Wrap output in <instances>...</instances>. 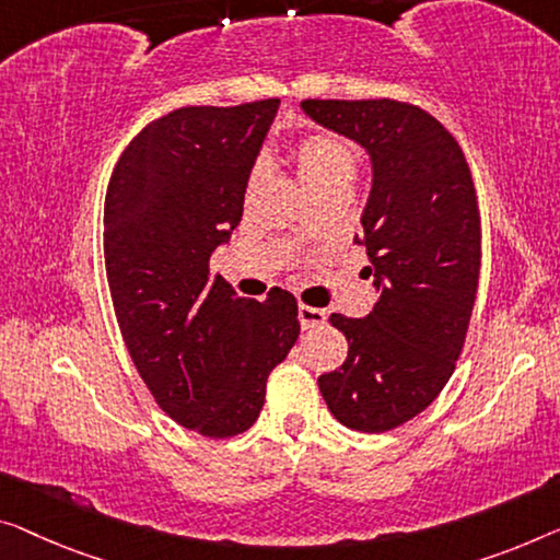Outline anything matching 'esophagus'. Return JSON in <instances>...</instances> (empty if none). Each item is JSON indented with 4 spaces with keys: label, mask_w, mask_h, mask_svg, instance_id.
<instances>
[{
    "label": "esophagus",
    "mask_w": 560,
    "mask_h": 560,
    "mask_svg": "<svg viewBox=\"0 0 560 560\" xmlns=\"http://www.w3.org/2000/svg\"><path fill=\"white\" fill-rule=\"evenodd\" d=\"M324 322H327V312H324V308L299 304V324H302L304 329L319 327V324H324Z\"/></svg>",
    "instance_id": "obj_1"
}]
</instances>
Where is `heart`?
Returning a JSON list of instances; mask_svg holds the SVG:
<instances>
[{
	"label": "heart",
	"mask_w": 560,
	"mask_h": 560,
	"mask_svg": "<svg viewBox=\"0 0 560 560\" xmlns=\"http://www.w3.org/2000/svg\"><path fill=\"white\" fill-rule=\"evenodd\" d=\"M291 163H294L299 180L312 196L324 190H349L357 175V155L345 140L329 132H312L299 138L291 145ZM258 168L252 173V183L258 178Z\"/></svg>",
	"instance_id": "heart-1"
}]
</instances>
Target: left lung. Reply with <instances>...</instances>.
<instances>
[{"label": "left lung", "mask_w": 560, "mask_h": 560, "mask_svg": "<svg viewBox=\"0 0 560 560\" xmlns=\"http://www.w3.org/2000/svg\"><path fill=\"white\" fill-rule=\"evenodd\" d=\"M302 107L372 155L362 246L380 302L366 319L329 316L349 352L322 374L319 389L341 424L387 432L432 405L463 352L480 277L470 165L445 125L412 103L304 100Z\"/></svg>", "instance_id": "left-lung-1"}]
</instances>
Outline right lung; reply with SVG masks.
<instances>
[{
    "instance_id": "right-lung-1",
    "label": "right lung",
    "mask_w": 560,
    "mask_h": 560,
    "mask_svg": "<svg viewBox=\"0 0 560 560\" xmlns=\"http://www.w3.org/2000/svg\"><path fill=\"white\" fill-rule=\"evenodd\" d=\"M277 107L271 97L165 113L107 183L105 271L125 347L158 407L211 440L252 428L299 337L294 294L271 289L254 302L211 271Z\"/></svg>"
}]
</instances>
